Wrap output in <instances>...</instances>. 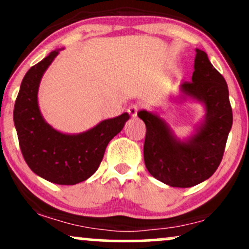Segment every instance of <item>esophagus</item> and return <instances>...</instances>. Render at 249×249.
<instances>
[{"label":"esophagus","mask_w":249,"mask_h":249,"mask_svg":"<svg viewBox=\"0 0 249 249\" xmlns=\"http://www.w3.org/2000/svg\"><path fill=\"white\" fill-rule=\"evenodd\" d=\"M140 105L138 104H132L131 106H129V108H127V112H129V114L131 117H136L137 116V112L140 111Z\"/></svg>","instance_id":"34e87169"}]
</instances>
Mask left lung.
Wrapping results in <instances>:
<instances>
[{
  "instance_id": "left-lung-1",
  "label": "left lung",
  "mask_w": 249,
  "mask_h": 249,
  "mask_svg": "<svg viewBox=\"0 0 249 249\" xmlns=\"http://www.w3.org/2000/svg\"><path fill=\"white\" fill-rule=\"evenodd\" d=\"M181 89L206 108L205 123L188 142L175 140L156 114L140 111L137 116L146 127L143 154L149 173L172 187H192L218 168L232 125V109L226 80L201 50L197 49L192 81L184 82Z\"/></svg>"
}]
</instances>
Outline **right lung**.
I'll return each mask as SVG.
<instances>
[{
    "mask_svg": "<svg viewBox=\"0 0 249 249\" xmlns=\"http://www.w3.org/2000/svg\"><path fill=\"white\" fill-rule=\"evenodd\" d=\"M57 54L58 51H52L26 72L13 118L28 167L53 184L75 185L96 172L107 144L122 131L130 116L125 112L78 135H65L52 129L39 111L38 88L41 76Z\"/></svg>",
    "mask_w": 249,
    "mask_h": 249,
    "instance_id": "1",
    "label": "right lung"
}]
</instances>
